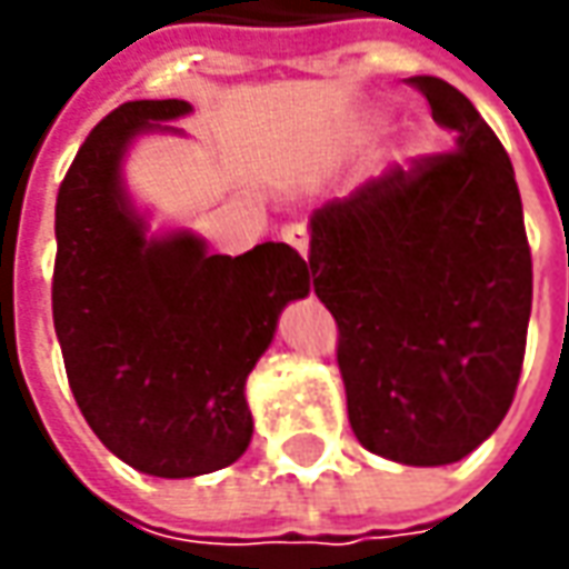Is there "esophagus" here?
<instances>
[{
    "mask_svg": "<svg viewBox=\"0 0 569 569\" xmlns=\"http://www.w3.org/2000/svg\"><path fill=\"white\" fill-rule=\"evenodd\" d=\"M281 237H284V243H291L307 259V252H310V233H307L303 224H288V228L281 230Z\"/></svg>",
    "mask_w": 569,
    "mask_h": 569,
    "instance_id": "1",
    "label": "esophagus"
}]
</instances>
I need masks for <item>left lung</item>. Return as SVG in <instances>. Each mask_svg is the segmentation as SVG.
<instances>
[{
    "label": "left lung",
    "instance_id": "1",
    "mask_svg": "<svg viewBox=\"0 0 569 569\" xmlns=\"http://www.w3.org/2000/svg\"><path fill=\"white\" fill-rule=\"evenodd\" d=\"M452 151L415 158L310 218L313 291L339 326L348 421L402 466H449L510 411L532 313V252L510 154L471 100L408 78Z\"/></svg>",
    "mask_w": 569,
    "mask_h": 569
}]
</instances>
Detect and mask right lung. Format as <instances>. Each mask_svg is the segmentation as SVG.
I'll list each match as a JSON object with an SVG mask.
<instances>
[{"label": "right lung", "mask_w": 569, "mask_h": 569, "mask_svg": "<svg viewBox=\"0 0 569 569\" xmlns=\"http://www.w3.org/2000/svg\"><path fill=\"white\" fill-rule=\"evenodd\" d=\"M187 100H129L91 129L56 196L53 326L84 421L126 466L196 478L252 437L243 386L310 266L288 243L208 252L187 230L148 237L120 180L142 132Z\"/></svg>", "instance_id": "1"}]
</instances>
